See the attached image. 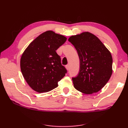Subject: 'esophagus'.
Segmentation results:
<instances>
[{
  "instance_id": "esophagus-1",
  "label": "esophagus",
  "mask_w": 128,
  "mask_h": 128,
  "mask_svg": "<svg viewBox=\"0 0 128 128\" xmlns=\"http://www.w3.org/2000/svg\"><path fill=\"white\" fill-rule=\"evenodd\" d=\"M66 69H67V70H69V65H66Z\"/></svg>"
}]
</instances>
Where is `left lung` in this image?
<instances>
[{"instance_id":"obj_1","label":"left lung","mask_w":128,"mask_h":128,"mask_svg":"<svg viewBox=\"0 0 128 128\" xmlns=\"http://www.w3.org/2000/svg\"><path fill=\"white\" fill-rule=\"evenodd\" d=\"M80 58L78 75L72 78L74 86L90 94L100 91L112 74L113 59L110 51L94 34L83 32L69 38Z\"/></svg>"}]
</instances>
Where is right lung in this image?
Returning a JSON list of instances; mask_svg holds the SVG:
<instances>
[{
	"mask_svg": "<svg viewBox=\"0 0 128 128\" xmlns=\"http://www.w3.org/2000/svg\"><path fill=\"white\" fill-rule=\"evenodd\" d=\"M67 38L48 30L36 38L23 53L21 70L26 83L38 93L47 92L58 87L67 70L61 64L56 50Z\"/></svg>",
	"mask_w": 128,
	"mask_h": 128,
	"instance_id": "obj_1",
	"label": "right lung"
}]
</instances>
